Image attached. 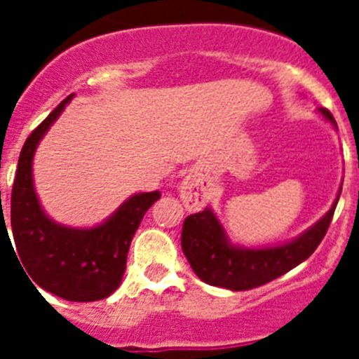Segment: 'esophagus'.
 <instances>
[{"label": "esophagus", "mask_w": 359, "mask_h": 359, "mask_svg": "<svg viewBox=\"0 0 359 359\" xmlns=\"http://www.w3.org/2000/svg\"><path fill=\"white\" fill-rule=\"evenodd\" d=\"M180 196L183 199V205H185L189 210H201L207 203V194H205V189H203L201 182L194 174H189L180 185Z\"/></svg>", "instance_id": "obj_1"}]
</instances>
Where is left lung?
Listing matches in <instances>:
<instances>
[{"instance_id": "1", "label": "left lung", "mask_w": 359, "mask_h": 359, "mask_svg": "<svg viewBox=\"0 0 359 359\" xmlns=\"http://www.w3.org/2000/svg\"><path fill=\"white\" fill-rule=\"evenodd\" d=\"M329 122L336 126L334 116L325 107H320ZM331 210L313 228L282 246L262 250H246L231 246L224 236L223 226L210 208L192 214L185 219L182 231V248L194 273L210 286L226 287L231 291H246L275 280L280 275L313 255L325 237L334 215L336 203Z\"/></svg>"}]
</instances>
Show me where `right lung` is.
Instances as JSON below:
<instances>
[{"instance_id":"obj_1","label":"right lung","mask_w":359,"mask_h":359,"mask_svg":"<svg viewBox=\"0 0 359 359\" xmlns=\"http://www.w3.org/2000/svg\"><path fill=\"white\" fill-rule=\"evenodd\" d=\"M69 98L72 95L30 133L19 154L11 198L14 253L27 269L30 282L44 291L72 302H95L109 297L120 286L133 237L145 212L160 199V192L133 196L113 217L90 230L61 226L44 215L32 183V158Z\"/></svg>"}]
</instances>
